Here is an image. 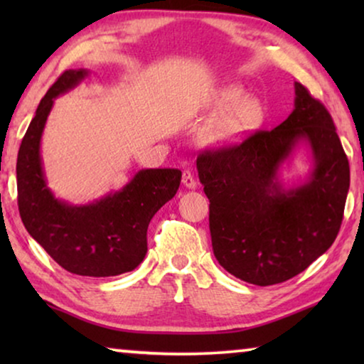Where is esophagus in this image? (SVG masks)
Listing matches in <instances>:
<instances>
[{"label":"esophagus","mask_w":364,"mask_h":364,"mask_svg":"<svg viewBox=\"0 0 364 364\" xmlns=\"http://www.w3.org/2000/svg\"><path fill=\"white\" fill-rule=\"evenodd\" d=\"M182 183H183V187L191 188V191H193V188L197 187V182H196V178H193V173L191 171H183Z\"/></svg>","instance_id":"obj_1"}]
</instances>
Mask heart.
<instances>
[{"mask_svg":"<svg viewBox=\"0 0 364 364\" xmlns=\"http://www.w3.org/2000/svg\"><path fill=\"white\" fill-rule=\"evenodd\" d=\"M207 107L217 114L203 124L197 134V142L208 149L237 146L250 136L265 117L260 99L245 96V89L237 84L217 89L208 99Z\"/></svg>","mask_w":364,"mask_h":364,"instance_id":"heart-1","label":"heart"}]
</instances>
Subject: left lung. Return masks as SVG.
I'll list each match as a JSON object with an SVG mask.
<instances>
[{"label": "left lung", "instance_id": "1", "mask_svg": "<svg viewBox=\"0 0 364 364\" xmlns=\"http://www.w3.org/2000/svg\"><path fill=\"white\" fill-rule=\"evenodd\" d=\"M305 148L311 171L287 183L282 168ZM210 200L213 255L258 287L301 273L333 245L350 191V164L330 112L295 82V107L272 131L197 157Z\"/></svg>", "mask_w": 364, "mask_h": 364}]
</instances>
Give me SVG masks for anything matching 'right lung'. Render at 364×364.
Listing matches in <instances>:
<instances>
[{"instance_id":"add662e5","label":"right lung","mask_w":364,"mask_h":364,"mask_svg":"<svg viewBox=\"0 0 364 364\" xmlns=\"http://www.w3.org/2000/svg\"><path fill=\"white\" fill-rule=\"evenodd\" d=\"M91 71L68 69L41 99L18 152L19 215L29 235L64 270L82 277H116L141 265L147 227L181 186L178 168H141L119 191L89 203L56 197L48 186L41 139L54 99L77 87Z\"/></svg>"}]
</instances>
